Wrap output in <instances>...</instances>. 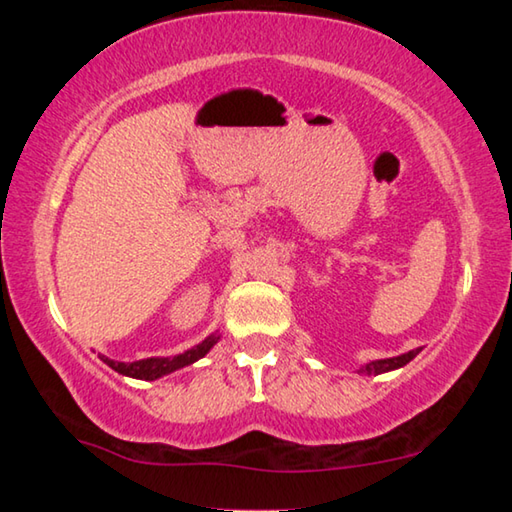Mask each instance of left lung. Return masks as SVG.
Returning a JSON list of instances; mask_svg holds the SVG:
<instances>
[{
  "label": "left lung",
  "mask_w": 512,
  "mask_h": 512,
  "mask_svg": "<svg viewBox=\"0 0 512 512\" xmlns=\"http://www.w3.org/2000/svg\"><path fill=\"white\" fill-rule=\"evenodd\" d=\"M418 354H420V348H415V350H409V352H404V354H397V357H391V359L368 361V363H363V366L357 372H359V375H368V377L370 375H384V372L404 368L406 363L418 357Z\"/></svg>",
  "instance_id": "8db88e82"
}]
</instances>
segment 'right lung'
Listing matches in <instances>:
<instances>
[{
	"instance_id": "1",
	"label": "right lung",
	"mask_w": 512,
	"mask_h": 512,
	"mask_svg": "<svg viewBox=\"0 0 512 512\" xmlns=\"http://www.w3.org/2000/svg\"><path fill=\"white\" fill-rule=\"evenodd\" d=\"M221 334L214 332L207 336L205 341H201L194 348L185 350L183 354H176V357H149V359H140V361H115L106 357V354H99V359L103 363H108V366L119 372V375H126V377H133V379H144V381H155L164 375H171V372H176L185 366H192L198 359H203L207 352H210L216 343H219Z\"/></svg>"
}]
</instances>
